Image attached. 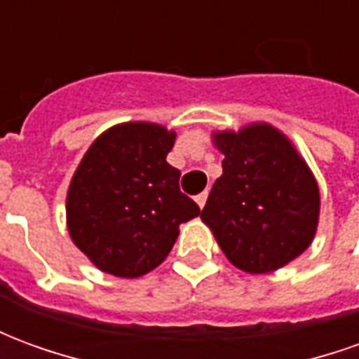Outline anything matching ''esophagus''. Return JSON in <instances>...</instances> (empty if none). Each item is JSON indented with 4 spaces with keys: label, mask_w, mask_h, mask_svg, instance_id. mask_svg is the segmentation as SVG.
<instances>
[{
    "label": "esophagus",
    "mask_w": 359,
    "mask_h": 359,
    "mask_svg": "<svg viewBox=\"0 0 359 359\" xmlns=\"http://www.w3.org/2000/svg\"><path fill=\"white\" fill-rule=\"evenodd\" d=\"M194 200H196V203L200 205V208H203V205H205V202H208V192H202V194H198Z\"/></svg>",
    "instance_id": "esophagus-1"
}]
</instances>
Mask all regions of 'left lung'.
<instances>
[{"mask_svg": "<svg viewBox=\"0 0 359 359\" xmlns=\"http://www.w3.org/2000/svg\"><path fill=\"white\" fill-rule=\"evenodd\" d=\"M223 175L200 213L226 259L250 275L285 267L313 242L319 187L292 140L269 123L211 133Z\"/></svg>", "mask_w": 359, "mask_h": 359, "instance_id": "left-lung-1", "label": "left lung"}]
</instances>
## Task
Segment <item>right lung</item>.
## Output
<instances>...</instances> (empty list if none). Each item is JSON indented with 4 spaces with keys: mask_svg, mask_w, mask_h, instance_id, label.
<instances>
[{
    "mask_svg": "<svg viewBox=\"0 0 359 359\" xmlns=\"http://www.w3.org/2000/svg\"><path fill=\"white\" fill-rule=\"evenodd\" d=\"M177 133L130 121L95 138L67 190V231L103 273L136 278L169 256L180 223L200 208L180 192V171L167 163Z\"/></svg>",
    "mask_w": 359,
    "mask_h": 359,
    "instance_id": "right-lung-1",
    "label": "right lung"
}]
</instances>
